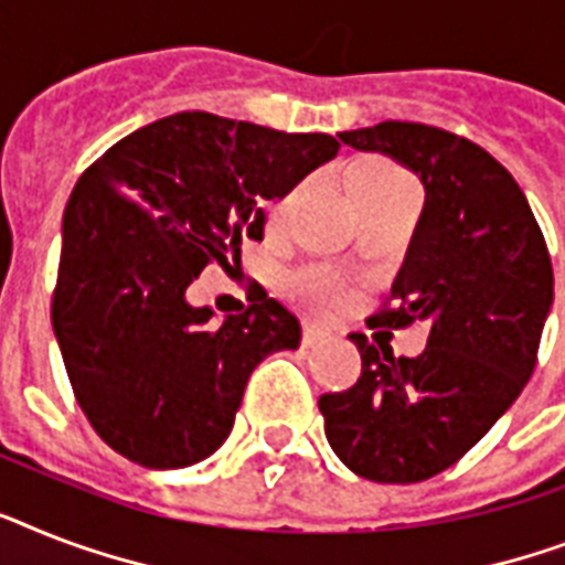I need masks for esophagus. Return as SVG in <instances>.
Wrapping results in <instances>:
<instances>
[{"mask_svg": "<svg viewBox=\"0 0 565 565\" xmlns=\"http://www.w3.org/2000/svg\"><path fill=\"white\" fill-rule=\"evenodd\" d=\"M301 342L307 348L322 345V342H330V330L319 328V324H305V333H301Z\"/></svg>", "mask_w": 565, "mask_h": 565, "instance_id": "34e87169", "label": "esophagus"}]
</instances>
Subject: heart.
I'll return each instance as SVG.
<instances>
[{
	"instance_id": "obj_1",
	"label": "heart",
	"mask_w": 565,
	"mask_h": 565,
	"mask_svg": "<svg viewBox=\"0 0 565 565\" xmlns=\"http://www.w3.org/2000/svg\"><path fill=\"white\" fill-rule=\"evenodd\" d=\"M351 188H354L356 203H369V200L388 194H403V191H417L415 182L401 168H394V164L383 162V159L362 162L351 173ZM290 290L298 301H305L310 310H319V313L337 310V307L345 305L348 298L345 284L339 281L333 273H328V269H305V273L292 275Z\"/></svg>"
}]
</instances>
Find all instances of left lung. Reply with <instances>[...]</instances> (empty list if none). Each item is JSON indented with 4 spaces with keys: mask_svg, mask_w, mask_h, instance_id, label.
<instances>
[{
    "mask_svg": "<svg viewBox=\"0 0 565 565\" xmlns=\"http://www.w3.org/2000/svg\"><path fill=\"white\" fill-rule=\"evenodd\" d=\"M424 185V211L392 284V310L369 324H429L420 356H394L351 333L362 377L319 397L339 461L371 481L433 479L488 435L534 374L554 273L516 179L473 141L383 121L339 132Z\"/></svg>",
    "mask_w": 565,
    "mask_h": 565,
    "instance_id": "left-lung-1",
    "label": "left lung"
}]
</instances>
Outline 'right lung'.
Segmentation results:
<instances>
[{
  "label": "right lung",
  "instance_id": "obj_1",
  "mask_svg": "<svg viewBox=\"0 0 565 565\" xmlns=\"http://www.w3.org/2000/svg\"><path fill=\"white\" fill-rule=\"evenodd\" d=\"M339 153L328 132L177 113L124 136L77 179L63 214L52 324L92 429L150 470H177L226 441L249 374L298 348L275 298L214 322L188 301L209 264L264 241V203Z\"/></svg>",
  "mask_w": 565,
  "mask_h": 565
}]
</instances>
